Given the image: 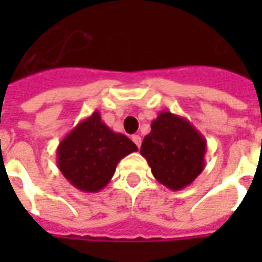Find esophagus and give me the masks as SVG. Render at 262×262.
Masks as SVG:
<instances>
[{
    "instance_id": "obj_1",
    "label": "esophagus",
    "mask_w": 262,
    "mask_h": 262,
    "mask_svg": "<svg viewBox=\"0 0 262 262\" xmlns=\"http://www.w3.org/2000/svg\"><path fill=\"white\" fill-rule=\"evenodd\" d=\"M132 140L135 142V144H136L137 147H140V146H142V137L139 136V135H135V136H132Z\"/></svg>"
}]
</instances>
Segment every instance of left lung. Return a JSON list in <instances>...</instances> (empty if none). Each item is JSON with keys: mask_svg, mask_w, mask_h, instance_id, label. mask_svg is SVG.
Here are the masks:
<instances>
[{"mask_svg": "<svg viewBox=\"0 0 262 262\" xmlns=\"http://www.w3.org/2000/svg\"><path fill=\"white\" fill-rule=\"evenodd\" d=\"M206 139L180 115L161 111L143 139L140 154L154 178L171 191L191 185L205 168Z\"/></svg>", "mask_w": 262, "mask_h": 262, "instance_id": "left-lung-1", "label": "left lung"}]
</instances>
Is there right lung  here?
<instances>
[{"mask_svg":"<svg viewBox=\"0 0 262 262\" xmlns=\"http://www.w3.org/2000/svg\"><path fill=\"white\" fill-rule=\"evenodd\" d=\"M137 146L122 133L111 130L95 111L60 142L57 164L67 181L82 192H98L108 185L116 165Z\"/></svg>","mask_w":262,"mask_h":262,"instance_id":"add662e5","label":"right lung"}]
</instances>
